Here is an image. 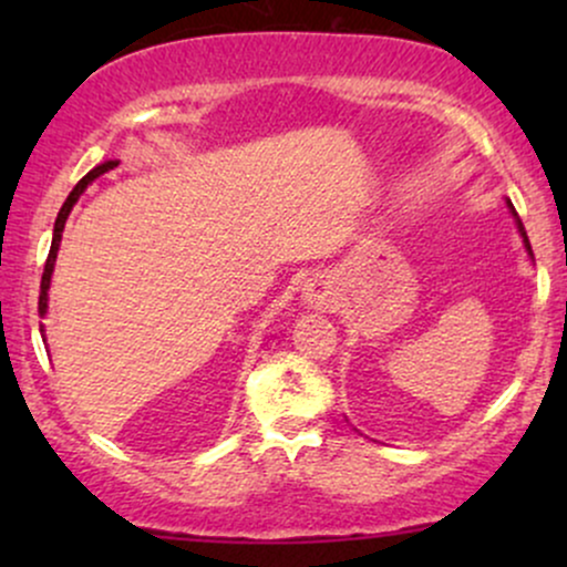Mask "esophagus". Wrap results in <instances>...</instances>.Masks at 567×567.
Segmentation results:
<instances>
[{
    "label": "esophagus",
    "mask_w": 567,
    "mask_h": 567,
    "mask_svg": "<svg viewBox=\"0 0 567 567\" xmlns=\"http://www.w3.org/2000/svg\"><path fill=\"white\" fill-rule=\"evenodd\" d=\"M336 296V285L328 277H311L301 290V301L311 309H333Z\"/></svg>",
    "instance_id": "esophagus-1"
}]
</instances>
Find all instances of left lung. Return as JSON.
<instances>
[{"label": "left lung", "mask_w": 567, "mask_h": 567, "mask_svg": "<svg viewBox=\"0 0 567 567\" xmlns=\"http://www.w3.org/2000/svg\"><path fill=\"white\" fill-rule=\"evenodd\" d=\"M506 207H509V213H512V218H514V226H517V231H519V237H523V245H525V252H528V258L533 261V250H530V243H528V234H525V226H523V220H519V216H517V210H514V205L509 199H506Z\"/></svg>", "instance_id": "1"}]
</instances>
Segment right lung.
Returning a JSON list of instances; mask_svg holds the SVG:
<instances>
[{"mask_svg":"<svg viewBox=\"0 0 567 567\" xmlns=\"http://www.w3.org/2000/svg\"><path fill=\"white\" fill-rule=\"evenodd\" d=\"M116 165H120V162H116V159H106V162H101V165H97V167H93V171H90L87 175H84V178L80 181V184H76L74 188H71V194H69V197H66V202H63L61 213H58V218H55V229H53V245H50V256H48V264H44L42 285H39V315H42V317L48 315V290H50V282H53V269H55L58 247H61L63 226H66V218H69L71 207H74V205H76V199L82 197V194H84V188H87L90 184H93L95 178H101L103 173L114 171ZM39 333H42V338H44V324H39Z\"/></svg>","mask_w":567,"mask_h":567,"instance_id":"right-lung-1","label":"right lung"}]
</instances>
